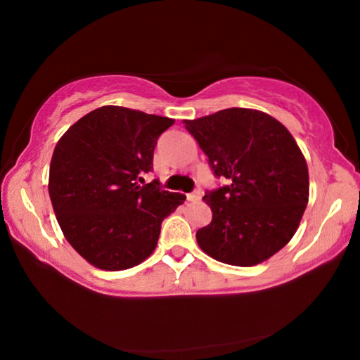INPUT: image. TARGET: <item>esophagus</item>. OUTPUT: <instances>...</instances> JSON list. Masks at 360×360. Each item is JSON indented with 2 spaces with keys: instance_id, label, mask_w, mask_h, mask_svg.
<instances>
[{
  "instance_id": "1",
  "label": "esophagus",
  "mask_w": 360,
  "mask_h": 360,
  "mask_svg": "<svg viewBox=\"0 0 360 360\" xmlns=\"http://www.w3.org/2000/svg\"><path fill=\"white\" fill-rule=\"evenodd\" d=\"M200 198H202V192H200V191H195L192 193H187L188 202H198Z\"/></svg>"
}]
</instances>
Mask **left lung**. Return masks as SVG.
Segmentation results:
<instances>
[{"instance_id":"left-lung-1","label":"left lung","mask_w":360,"mask_h":360,"mask_svg":"<svg viewBox=\"0 0 360 360\" xmlns=\"http://www.w3.org/2000/svg\"><path fill=\"white\" fill-rule=\"evenodd\" d=\"M227 186L203 197L211 222L197 231L202 251L222 264H262L290 241L308 205L307 160L281 122L230 108L184 120Z\"/></svg>"}]
</instances>
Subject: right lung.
<instances>
[{"instance_id":"obj_1","label":"right lung","mask_w":360,"mask_h":360,"mask_svg":"<svg viewBox=\"0 0 360 360\" xmlns=\"http://www.w3.org/2000/svg\"><path fill=\"white\" fill-rule=\"evenodd\" d=\"M173 119L136 109L101 106L58 139L49 195L65 238L100 270L139 265L154 252L162 221L186 195L144 182L158 136Z\"/></svg>"}]
</instances>
